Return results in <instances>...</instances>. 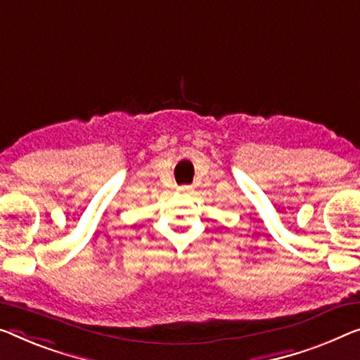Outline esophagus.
<instances>
[{
  "mask_svg": "<svg viewBox=\"0 0 360 360\" xmlns=\"http://www.w3.org/2000/svg\"><path fill=\"white\" fill-rule=\"evenodd\" d=\"M178 191H181V192H191L192 187L191 186H181V187H178Z\"/></svg>",
  "mask_w": 360,
  "mask_h": 360,
  "instance_id": "obj_1",
  "label": "esophagus"
}]
</instances>
